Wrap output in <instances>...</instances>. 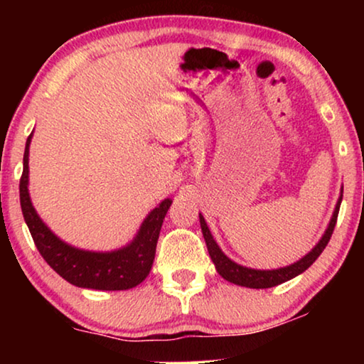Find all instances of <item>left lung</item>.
Wrapping results in <instances>:
<instances>
[{
  "mask_svg": "<svg viewBox=\"0 0 364 364\" xmlns=\"http://www.w3.org/2000/svg\"><path fill=\"white\" fill-rule=\"evenodd\" d=\"M341 198H343V188H341V196L338 198V203L335 207V212H333V217L330 220V225H328L326 232L323 233L321 240L316 243L315 248L310 253H306L301 260H298L291 265L283 267V268H277V270H255V268H247L238 265V263L232 262L225 253L220 250V247L217 245V242L213 240L210 230H208L205 218L202 217V213H198L200 217V227H202V233L203 238H205L207 243V250L208 255H210L213 265H215L218 275H222L227 282L235 283V285L240 287H247V288H272L280 285L283 282L291 280L306 270L308 267L313 265V262L316 260L318 257L321 255V252L325 250V247L330 242V238L333 235V230H335L336 225V218H338V212H340V205H341Z\"/></svg>",
  "mask_w": 364,
  "mask_h": 364,
  "instance_id": "1",
  "label": "left lung"
}]
</instances>
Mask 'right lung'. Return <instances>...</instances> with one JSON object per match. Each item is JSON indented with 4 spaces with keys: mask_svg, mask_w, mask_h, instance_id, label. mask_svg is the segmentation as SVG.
<instances>
[{
    "mask_svg": "<svg viewBox=\"0 0 364 364\" xmlns=\"http://www.w3.org/2000/svg\"><path fill=\"white\" fill-rule=\"evenodd\" d=\"M31 136L23 157V176L19 181V202L24 222L31 232L34 245L58 275L71 285L92 290H129L146 280L151 272L159 233L172 200L166 198L146 217L137 235L129 245L114 252L79 250L54 235L34 210L28 192V161Z\"/></svg>",
    "mask_w": 364,
    "mask_h": 364,
    "instance_id": "right-lung-1",
    "label": "right lung"
}]
</instances>
